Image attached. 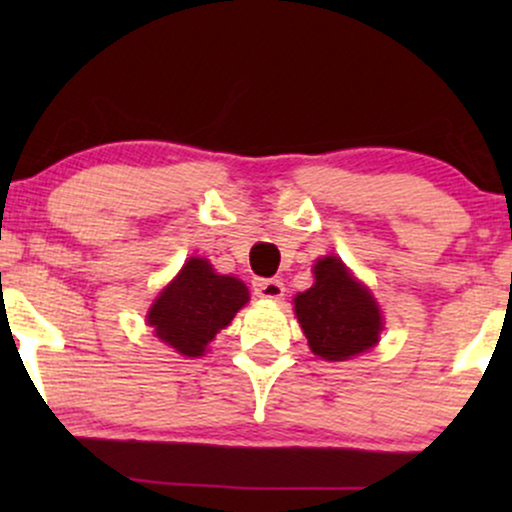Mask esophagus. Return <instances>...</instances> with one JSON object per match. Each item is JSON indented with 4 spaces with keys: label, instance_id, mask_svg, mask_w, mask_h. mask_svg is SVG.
I'll list each match as a JSON object with an SVG mask.
<instances>
[{
    "label": "esophagus",
    "instance_id": "1",
    "mask_svg": "<svg viewBox=\"0 0 512 512\" xmlns=\"http://www.w3.org/2000/svg\"><path fill=\"white\" fill-rule=\"evenodd\" d=\"M257 298H264V301H281L284 298V284L279 279H257L252 284Z\"/></svg>",
    "mask_w": 512,
    "mask_h": 512
}]
</instances>
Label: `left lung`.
<instances>
[{
	"instance_id": "8db88e82",
	"label": "left lung",
	"mask_w": 512,
	"mask_h": 512,
	"mask_svg": "<svg viewBox=\"0 0 512 512\" xmlns=\"http://www.w3.org/2000/svg\"><path fill=\"white\" fill-rule=\"evenodd\" d=\"M315 284L293 298L310 351L325 361H346L373 349L383 332L378 303L339 257H320Z\"/></svg>"
}]
</instances>
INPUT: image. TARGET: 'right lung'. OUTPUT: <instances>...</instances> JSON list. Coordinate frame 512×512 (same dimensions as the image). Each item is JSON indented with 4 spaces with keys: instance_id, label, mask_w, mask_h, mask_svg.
<instances>
[{
    "instance_id": "1",
    "label": "right lung",
    "mask_w": 512,
    "mask_h": 512,
    "mask_svg": "<svg viewBox=\"0 0 512 512\" xmlns=\"http://www.w3.org/2000/svg\"><path fill=\"white\" fill-rule=\"evenodd\" d=\"M250 301V291L236 276L216 274L209 260L190 257L173 281L158 293L146 313L154 334L182 356H204L211 339L231 325Z\"/></svg>"
}]
</instances>
